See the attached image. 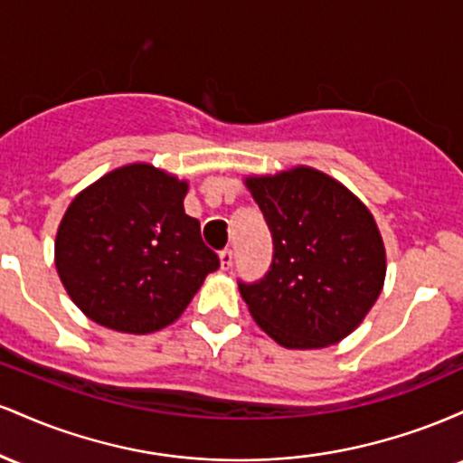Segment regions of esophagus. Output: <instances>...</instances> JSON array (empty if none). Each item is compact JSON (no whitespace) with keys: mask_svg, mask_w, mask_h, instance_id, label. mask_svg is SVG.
Returning a JSON list of instances; mask_svg holds the SVG:
<instances>
[{"mask_svg":"<svg viewBox=\"0 0 463 463\" xmlns=\"http://www.w3.org/2000/svg\"><path fill=\"white\" fill-rule=\"evenodd\" d=\"M232 259H235V254H232V250H231V248H224V250H222V252H220L222 269H231Z\"/></svg>","mask_w":463,"mask_h":463,"instance_id":"34e87169","label":"esophagus"}]
</instances>
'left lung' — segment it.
I'll use <instances>...</instances> for the list:
<instances>
[{
    "instance_id": "obj_1",
    "label": "left lung",
    "mask_w": 463,
    "mask_h": 463,
    "mask_svg": "<svg viewBox=\"0 0 463 463\" xmlns=\"http://www.w3.org/2000/svg\"><path fill=\"white\" fill-rule=\"evenodd\" d=\"M248 187L274 243L263 279L239 280L254 322L287 348L339 342L383 287L385 250L370 211L311 167L250 178Z\"/></svg>"
}]
</instances>
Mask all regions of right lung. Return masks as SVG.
Returning a JSON list of instances; mask_svg holds the SVG:
<instances>
[{"label": "right lung", "instance_id": "right-lung-1", "mask_svg": "<svg viewBox=\"0 0 463 463\" xmlns=\"http://www.w3.org/2000/svg\"><path fill=\"white\" fill-rule=\"evenodd\" d=\"M187 183L146 163L106 174L69 204L56 269L71 300L102 326L152 333L187 309L220 257L183 209Z\"/></svg>", "mask_w": 463, "mask_h": 463}]
</instances>
